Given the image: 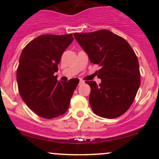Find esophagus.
<instances>
[{
    "mask_svg": "<svg viewBox=\"0 0 159 159\" xmlns=\"http://www.w3.org/2000/svg\"><path fill=\"white\" fill-rule=\"evenodd\" d=\"M84 81H83V80H80L79 81V84H84Z\"/></svg>",
    "mask_w": 159,
    "mask_h": 159,
    "instance_id": "esophagus-1",
    "label": "esophagus"
}]
</instances>
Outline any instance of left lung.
I'll list each match as a JSON object with an SVG mask.
<instances>
[{
  "label": "left lung",
  "instance_id": "1",
  "mask_svg": "<svg viewBox=\"0 0 159 159\" xmlns=\"http://www.w3.org/2000/svg\"><path fill=\"white\" fill-rule=\"evenodd\" d=\"M74 37L91 63L101 67L99 85L95 81H85L91 87V109L102 118L121 116L132 105L141 84L135 53L125 39L108 30L75 33Z\"/></svg>",
  "mask_w": 159,
  "mask_h": 159
}]
</instances>
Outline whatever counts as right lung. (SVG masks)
I'll list each match as a JSON object with an SVG mask.
<instances>
[{"instance_id":"add662e5","label":"right lung","mask_w":159,"mask_h":159,"mask_svg":"<svg viewBox=\"0 0 159 159\" xmlns=\"http://www.w3.org/2000/svg\"><path fill=\"white\" fill-rule=\"evenodd\" d=\"M74 40L71 34H43L22 51L17 70V82L22 100L41 118L51 119L67 111L78 78L58 81L54 73L62 54Z\"/></svg>"}]
</instances>
